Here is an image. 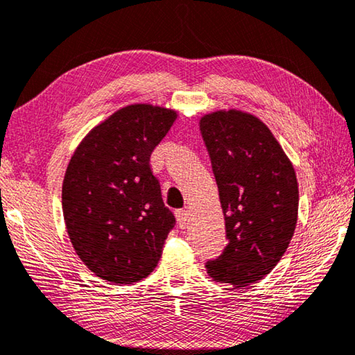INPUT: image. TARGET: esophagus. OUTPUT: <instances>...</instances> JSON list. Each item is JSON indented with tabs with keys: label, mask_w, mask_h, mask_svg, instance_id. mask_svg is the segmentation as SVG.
Returning <instances> with one entry per match:
<instances>
[{
	"label": "esophagus",
	"mask_w": 355,
	"mask_h": 355,
	"mask_svg": "<svg viewBox=\"0 0 355 355\" xmlns=\"http://www.w3.org/2000/svg\"><path fill=\"white\" fill-rule=\"evenodd\" d=\"M175 217H177V221H178V226L184 229L187 226V221H189V214H187L186 209H180L175 212Z\"/></svg>",
	"instance_id": "34e87169"
}]
</instances>
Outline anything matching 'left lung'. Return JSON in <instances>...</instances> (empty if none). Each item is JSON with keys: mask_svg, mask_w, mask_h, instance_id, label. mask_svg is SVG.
Here are the masks:
<instances>
[{"mask_svg": "<svg viewBox=\"0 0 355 355\" xmlns=\"http://www.w3.org/2000/svg\"><path fill=\"white\" fill-rule=\"evenodd\" d=\"M209 152L227 245L206 261L214 282L245 288L266 277L286 252L298 215L294 166L260 118L220 109L200 118Z\"/></svg>", "mask_w": 355, "mask_h": 355, "instance_id": "obj_1", "label": "left lung"}]
</instances>
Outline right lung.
<instances>
[{"instance_id": "obj_1", "label": "right lung", "mask_w": 355, "mask_h": 355, "mask_svg": "<svg viewBox=\"0 0 355 355\" xmlns=\"http://www.w3.org/2000/svg\"><path fill=\"white\" fill-rule=\"evenodd\" d=\"M177 115L148 103L118 109L89 130L67 164L61 198L69 239L81 261L109 283L146 279L175 225L149 159Z\"/></svg>"}]
</instances>
